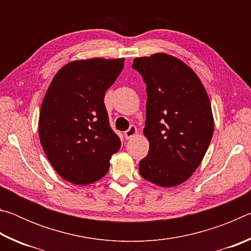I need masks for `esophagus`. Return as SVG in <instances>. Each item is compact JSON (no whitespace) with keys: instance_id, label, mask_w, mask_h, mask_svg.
Returning a JSON list of instances; mask_svg holds the SVG:
<instances>
[{"instance_id":"obj_1","label":"esophagus","mask_w":251,"mask_h":251,"mask_svg":"<svg viewBox=\"0 0 251 251\" xmlns=\"http://www.w3.org/2000/svg\"><path fill=\"white\" fill-rule=\"evenodd\" d=\"M137 134V128H136L135 125H130L129 128L124 131V136L126 139H129L131 137H134V136Z\"/></svg>"}]
</instances>
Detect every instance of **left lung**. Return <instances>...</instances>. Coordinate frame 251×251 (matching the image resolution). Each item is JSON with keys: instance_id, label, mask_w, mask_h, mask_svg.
<instances>
[{"instance_id": "left-lung-1", "label": "left lung", "mask_w": 251, "mask_h": 251, "mask_svg": "<svg viewBox=\"0 0 251 251\" xmlns=\"http://www.w3.org/2000/svg\"><path fill=\"white\" fill-rule=\"evenodd\" d=\"M131 67L147 93L144 134L150 151L139 174L161 187L181 184L201 163L214 134L205 87L189 66L164 53L135 58Z\"/></svg>"}]
</instances>
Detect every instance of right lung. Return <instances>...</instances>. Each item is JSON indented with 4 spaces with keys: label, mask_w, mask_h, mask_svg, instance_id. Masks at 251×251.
<instances>
[{
    "label": "right lung",
    "mask_w": 251,
    "mask_h": 251,
    "mask_svg": "<svg viewBox=\"0 0 251 251\" xmlns=\"http://www.w3.org/2000/svg\"><path fill=\"white\" fill-rule=\"evenodd\" d=\"M124 69V58L69 63L54 76L42 103L39 134L55 171L76 185L108 172L121 139L109 125L105 92Z\"/></svg>",
    "instance_id": "obj_1"
}]
</instances>
